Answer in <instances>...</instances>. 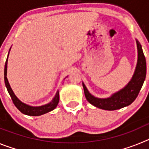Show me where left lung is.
<instances>
[{
	"mask_svg": "<svg viewBox=\"0 0 149 149\" xmlns=\"http://www.w3.org/2000/svg\"><path fill=\"white\" fill-rule=\"evenodd\" d=\"M136 42L138 54L136 68L130 81L122 89L113 93L108 98H101L91 94L84 83H82L85 97L91 104L102 110H115L128 106L136 99L146 76V61L143 48L137 39Z\"/></svg>",
	"mask_w": 149,
	"mask_h": 149,
	"instance_id": "obj_1",
	"label": "left lung"
}]
</instances>
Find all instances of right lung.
<instances>
[{"label": "right lung", "mask_w": 149, "mask_h": 149, "mask_svg": "<svg viewBox=\"0 0 149 149\" xmlns=\"http://www.w3.org/2000/svg\"><path fill=\"white\" fill-rule=\"evenodd\" d=\"M11 48H10L9 53H8L7 58H6V63H5V67H4V81H5V85L7 89L8 93L10 94V97H11L12 100H13V103L15 104L18 110L22 112V113L25 114L27 116H37L43 115L50 111H52L54 110L56 107L57 104L60 101V95H59V90L56 91V95H54V98L51 100V102L46 104L42 105V106H30V105L24 103L22 101L18 99L17 98V96L15 95V93H13V89H12L11 86H10L9 81L6 75H7V62H8V56L10 54V51ZM68 77V76H67Z\"/></svg>", "instance_id": "1"}]
</instances>
